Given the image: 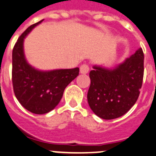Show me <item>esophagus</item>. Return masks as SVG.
Instances as JSON below:
<instances>
[{"label":"esophagus","instance_id":"esophagus-1","mask_svg":"<svg viewBox=\"0 0 156 156\" xmlns=\"http://www.w3.org/2000/svg\"><path fill=\"white\" fill-rule=\"evenodd\" d=\"M80 73L82 74H86L88 72H89V66L86 64H83L80 66Z\"/></svg>","mask_w":156,"mask_h":156}]
</instances>
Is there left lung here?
Wrapping results in <instances>:
<instances>
[{"label": "left lung", "instance_id": "8db88e82", "mask_svg": "<svg viewBox=\"0 0 156 156\" xmlns=\"http://www.w3.org/2000/svg\"><path fill=\"white\" fill-rule=\"evenodd\" d=\"M90 72L87 101L95 115L113 119L126 113L137 101L144 76L141 48L114 68L94 66Z\"/></svg>", "mask_w": 156, "mask_h": 156}]
</instances>
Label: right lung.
<instances>
[{
  "label": "right lung",
  "instance_id": "1",
  "mask_svg": "<svg viewBox=\"0 0 156 156\" xmlns=\"http://www.w3.org/2000/svg\"><path fill=\"white\" fill-rule=\"evenodd\" d=\"M43 20L32 25L20 36L12 51V84L19 103L34 114L48 113L55 108L69 83L79 75V68L43 71L27 61L24 39Z\"/></svg>",
  "mask_w": 156,
  "mask_h": 156
}]
</instances>
